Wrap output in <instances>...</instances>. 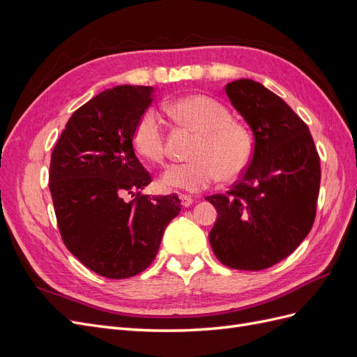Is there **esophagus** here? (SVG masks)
<instances>
[{"label":"esophagus","mask_w":357,"mask_h":357,"mask_svg":"<svg viewBox=\"0 0 357 357\" xmlns=\"http://www.w3.org/2000/svg\"><path fill=\"white\" fill-rule=\"evenodd\" d=\"M180 202H181L183 207H189V205L193 204V199L188 195H180Z\"/></svg>","instance_id":"esophagus-1"}]
</instances>
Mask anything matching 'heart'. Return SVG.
I'll list each match as a JSON object with an SVG mask.
<instances>
[{"label": "heart", "mask_w": 357, "mask_h": 357, "mask_svg": "<svg viewBox=\"0 0 357 357\" xmlns=\"http://www.w3.org/2000/svg\"><path fill=\"white\" fill-rule=\"evenodd\" d=\"M168 113L176 121L198 132L190 150V160L165 168L160 185L167 189L198 192L219 177L231 181L245 171L252 158V138L247 129L231 119L226 107L208 95L192 93L168 102ZM132 146L149 162L165 156V129L155 110H146L134 128Z\"/></svg>", "instance_id": "obj_1"}]
</instances>
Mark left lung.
<instances>
[{"label": "left lung", "mask_w": 357, "mask_h": 357, "mask_svg": "<svg viewBox=\"0 0 357 357\" xmlns=\"http://www.w3.org/2000/svg\"><path fill=\"white\" fill-rule=\"evenodd\" d=\"M225 92L250 126L255 149L232 189L205 198L218 210L208 240L223 265L261 271L295 252L311 231L320 159L308 126L262 83L240 79Z\"/></svg>", "instance_id": "left-lung-1"}]
</instances>
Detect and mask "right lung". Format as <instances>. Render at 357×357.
Listing matches in <instances>:
<instances>
[{"label": "right lung", "instance_id": "1", "mask_svg": "<svg viewBox=\"0 0 357 357\" xmlns=\"http://www.w3.org/2000/svg\"><path fill=\"white\" fill-rule=\"evenodd\" d=\"M153 92L152 86L123 84L93 96L68 119L50 158L49 188L62 240L107 278L144 271L180 213L174 193H139L152 178L135 156L132 134ZM128 195L136 199L125 200Z\"/></svg>", "mask_w": 357, "mask_h": 357}]
</instances>
